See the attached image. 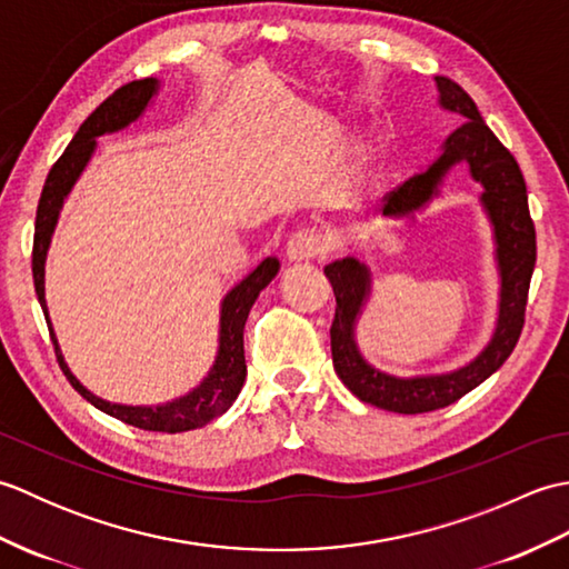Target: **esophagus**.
Wrapping results in <instances>:
<instances>
[{
    "label": "esophagus",
    "mask_w": 569,
    "mask_h": 569,
    "mask_svg": "<svg viewBox=\"0 0 569 569\" xmlns=\"http://www.w3.org/2000/svg\"><path fill=\"white\" fill-rule=\"evenodd\" d=\"M328 237L318 229H298L296 234H291L286 244V257L291 261H312L320 259L325 251H328Z\"/></svg>",
    "instance_id": "34e87169"
}]
</instances>
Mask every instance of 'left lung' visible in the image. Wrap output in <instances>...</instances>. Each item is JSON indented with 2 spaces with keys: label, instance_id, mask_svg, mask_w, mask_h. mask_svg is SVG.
<instances>
[{
  "label": "left lung",
  "instance_id": "left-lung-1",
  "mask_svg": "<svg viewBox=\"0 0 569 569\" xmlns=\"http://www.w3.org/2000/svg\"><path fill=\"white\" fill-rule=\"evenodd\" d=\"M438 104L445 112L465 119L442 141L438 159L426 171L408 178L401 188L383 198V217L416 220L440 196L445 176L457 163L469 166V176L485 188L479 196L481 210L491 224L493 259L499 271V312L489 342L465 367L420 377H393L371 367L359 352L357 322L371 296V271L365 261L347 257L325 266L337 298L330 328L332 365L337 377L359 401L393 413L416 416L455 403L497 371L521 337L530 276L536 266V227L528 212L526 180L511 151L485 124L475 100L450 78L435 76Z\"/></svg>",
  "mask_w": 569,
  "mask_h": 569
}]
</instances>
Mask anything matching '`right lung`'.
<instances>
[{
    "label": "right lung",
    "instance_id": "obj_1",
    "mask_svg": "<svg viewBox=\"0 0 569 569\" xmlns=\"http://www.w3.org/2000/svg\"><path fill=\"white\" fill-rule=\"evenodd\" d=\"M159 88H161L159 78L129 82L124 88H119L112 98H107L98 110H94L80 124L78 134L72 137L68 149L53 163L51 173L46 178L39 210H36L31 269H33L36 296H39V303L43 308L48 332H51V340L56 347L58 365L63 369L72 389H76L84 401H90L94 408H100L102 413L122 420L127 426L153 430V432H186V430L208 426L210 420L220 418L224 410L237 401L241 386H244V379H247L244 322L249 318L253 300L259 298V293L273 281L278 269H281V263H278L276 257L263 259L257 269L241 278L232 291L222 298L220 340H217L220 345H217V357H214V365L208 371V377H204L196 389L188 391L186 396H178L173 401L156 403V406L112 403L84 389V386L76 379V373H72L70 367L66 365L63 352H60V345L56 340L51 318H48V306H46V257H48V247H51L58 217H60V210H63L68 192L78 183L84 166L90 163L94 149H98V137L114 134V131H122L129 124H134L137 119L147 112V107L153 102L156 94H159Z\"/></svg>",
    "mask_w": 569,
    "mask_h": 569
}]
</instances>
